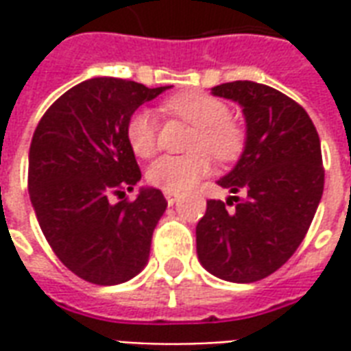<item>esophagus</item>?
I'll return each instance as SVG.
<instances>
[{"label":"esophagus","mask_w":351,"mask_h":351,"mask_svg":"<svg viewBox=\"0 0 351 351\" xmlns=\"http://www.w3.org/2000/svg\"><path fill=\"white\" fill-rule=\"evenodd\" d=\"M178 193H175V191H165V199H167V203L169 205H173V203H176L178 201Z\"/></svg>","instance_id":"esophagus-1"}]
</instances>
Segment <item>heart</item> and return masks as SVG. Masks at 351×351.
<instances>
[{
  "label": "heart",
  "mask_w": 351,
  "mask_h": 351,
  "mask_svg": "<svg viewBox=\"0 0 351 351\" xmlns=\"http://www.w3.org/2000/svg\"><path fill=\"white\" fill-rule=\"evenodd\" d=\"M165 114L193 125L186 156H163L148 169V182L163 191L190 190L210 173V154L218 161H233L246 146V130L229 116V105L203 90H188L161 103ZM125 137L138 158H152L158 150V122L150 110H137L125 123Z\"/></svg>",
  "instance_id": "obj_1"
}]
</instances>
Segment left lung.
<instances>
[{"label": "left lung", "mask_w": 351, "mask_h": 351, "mask_svg": "<svg viewBox=\"0 0 351 351\" xmlns=\"http://www.w3.org/2000/svg\"><path fill=\"white\" fill-rule=\"evenodd\" d=\"M213 93L237 101L246 118L243 156L218 180L244 197L206 201L195 228L197 256L214 276L248 284L278 271L306 235L324 193L322 146L306 110L286 93L250 80Z\"/></svg>", "instance_id": "8db88e82"}]
</instances>
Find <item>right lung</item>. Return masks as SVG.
Masks as SVG:
<instances>
[{
    "instance_id": "add662e5",
    "label": "right lung",
    "mask_w": 351,
    "mask_h": 351,
    "mask_svg": "<svg viewBox=\"0 0 351 351\" xmlns=\"http://www.w3.org/2000/svg\"><path fill=\"white\" fill-rule=\"evenodd\" d=\"M169 86L97 77L58 97L35 128L27 190L47 243L79 278L114 286L143 271L152 233L167 201L141 190L118 201L141 180L125 123L143 103Z\"/></svg>"
}]
</instances>
